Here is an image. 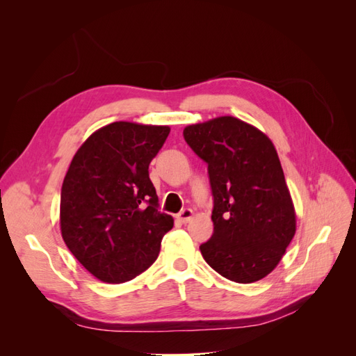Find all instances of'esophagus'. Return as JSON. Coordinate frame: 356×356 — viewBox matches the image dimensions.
I'll use <instances>...</instances> for the list:
<instances>
[{"mask_svg": "<svg viewBox=\"0 0 356 356\" xmlns=\"http://www.w3.org/2000/svg\"><path fill=\"white\" fill-rule=\"evenodd\" d=\"M177 218H178V221H181L182 224H187V222L193 218V211H191L190 208L182 209V211L177 215Z\"/></svg>", "mask_w": 356, "mask_h": 356, "instance_id": "34e87169", "label": "esophagus"}]
</instances>
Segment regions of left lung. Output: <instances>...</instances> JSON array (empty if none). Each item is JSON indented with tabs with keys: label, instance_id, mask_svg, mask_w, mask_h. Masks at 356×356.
<instances>
[{
	"label": "left lung",
	"instance_id": "left-lung-1",
	"mask_svg": "<svg viewBox=\"0 0 356 356\" xmlns=\"http://www.w3.org/2000/svg\"><path fill=\"white\" fill-rule=\"evenodd\" d=\"M208 165L213 233L200 252L238 284L260 281L281 261L296 234V212L276 149L261 131L224 115L184 129Z\"/></svg>",
	"mask_w": 356,
	"mask_h": 356
}]
</instances>
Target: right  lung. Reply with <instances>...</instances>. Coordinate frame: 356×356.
<instances>
[{
    "label": "right lung",
    "mask_w": 356,
    "mask_h": 356,
    "mask_svg": "<svg viewBox=\"0 0 356 356\" xmlns=\"http://www.w3.org/2000/svg\"><path fill=\"white\" fill-rule=\"evenodd\" d=\"M168 126L114 122L75 153L60 190V232L72 255L102 282L122 284L159 257L174 218L159 211L148 166Z\"/></svg>",
    "instance_id": "add662e5"
}]
</instances>
